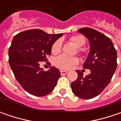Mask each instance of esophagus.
<instances>
[{
    "instance_id": "34e87169",
    "label": "esophagus",
    "mask_w": 121,
    "mask_h": 121,
    "mask_svg": "<svg viewBox=\"0 0 121 121\" xmlns=\"http://www.w3.org/2000/svg\"><path fill=\"white\" fill-rule=\"evenodd\" d=\"M67 71H60V74L62 75H65V74H67Z\"/></svg>"
}]
</instances>
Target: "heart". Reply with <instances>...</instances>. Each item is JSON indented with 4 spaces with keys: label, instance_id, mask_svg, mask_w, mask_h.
Segmentation results:
<instances>
[{
    "label": "heart",
    "instance_id": "heart-1",
    "mask_svg": "<svg viewBox=\"0 0 121 121\" xmlns=\"http://www.w3.org/2000/svg\"><path fill=\"white\" fill-rule=\"evenodd\" d=\"M71 42L75 45L77 48V52L79 54L82 53V50L80 48L83 46L86 42V38L82 35H73L69 38ZM62 48V41L60 40H56L52 46L51 52L54 54L59 53ZM79 62V59L76 57H70L66 55L61 54L56 57L54 60V65L56 67L60 68L61 69H70L73 65H77Z\"/></svg>",
    "mask_w": 121,
    "mask_h": 121
}]
</instances>
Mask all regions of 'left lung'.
I'll use <instances>...</instances> for the list:
<instances>
[{"label":"left lung","mask_w":121,"mask_h":121,"mask_svg":"<svg viewBox=\"0 0 121 121\" xmlns=\"http://www.w3.org/2000/svg\"><path fill=\"white\" fill-rule=\"evenodd\" d=\"M87 38L90 44L89 55L83 68L90 69L86 77L77 71V79L71 83L73 94L82 99H91L102 92L109 84L117 67V54L114 44L108 37L90 27L78 30Z\"/></svg>","instance_id":"8db88e82"}]
</instances>
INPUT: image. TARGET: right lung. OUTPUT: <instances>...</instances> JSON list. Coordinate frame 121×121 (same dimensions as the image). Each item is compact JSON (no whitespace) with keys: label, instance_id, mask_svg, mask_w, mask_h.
<instances>
[{"label":"right lung","instance_id":"obj_1","mask_svg":"<svg viewBox=\"0 0 121 121\" xmlns=\"http://www.w3.org/2000/svg\"><path fill=\"white\" fill-rule=\"evenodd\" d=\"M62 34H48L30 30L14 36L9 49V63L17 81L29 94L44 96L53 91L60 73L55 67L44 71L40 63L47 61L51 48Z\"/></svg>","mask_w":121,"mask_h":121}]
</instances>
